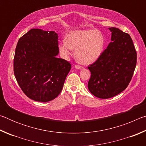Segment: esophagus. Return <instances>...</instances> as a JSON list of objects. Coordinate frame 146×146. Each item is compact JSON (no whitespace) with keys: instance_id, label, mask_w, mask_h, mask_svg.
<instances>
[{"instance_id":"34e87169","label":"esophagus","mask_w":146,"mask_h":146,"mask_svg":"<svg viewBox=\"0 0 146 146\" xmlns=\"http://www.w3.org/2000/svg\"><path fill=\"white\" fill-rule=\"evenodd\" d=\"M75 68L76 69H82V67L81 66H79V65H77V64H75Z\"/></svg>"}]
</instances>
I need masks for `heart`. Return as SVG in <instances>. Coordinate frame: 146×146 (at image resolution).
Instances as JSON below:
<instances>
[{"mask_svg": "<svg viewBox=\"0 0 146 146\" xmlns=\"http://www.w3.org/2000/svg\"><path fill=\"white\" fill-rule=\"evenodd\" d=\"M105 40L99 30H76L62 40L60 49L64 55H71L76 49V57L80 63H93L102 55Z\"/></svg>", "mask_w": 146, "mask_h": 146, "instance_id": "obj_1", "label": "heart"}]
</instances>
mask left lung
I'll use <instances>...</instances> for the list:
<instances>
[{"instance_id": "1", "label": "left lung", "mask_w": 146, "mask_h": 146, "mask_svg": "<svg viewBox=\"0 0 146 146\" xmlns=\"http://www.w3.org/2000/svg\"><path fill=\"white\" fill-rule=\"evenodd\" d=\"M111 41L95 62L88 66L89 91L106 99L117 95L129 85L137 65V51L128 33L110 28Z\"/></svg>"}]
</instances>
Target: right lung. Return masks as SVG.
Instances as JSON below:
<instances>
[{
	"label": "right lung",
	"mask_w": 146,
	"mask_h": 146,
	"mask_svg": "<svg viewBox=\"0 0 146 146\" xmlns=\"http://www.w3.org/2000/svg\"><path fill=\"white\" fill-rule=\"evenodd\" d=\"M58 35L31 29L19 38L13 60L15 76L31 99L47 102L58 97L71 68L70 62L57 58Z\"/></svg>",
	"instance_id": "right-lung-1"
}]
</instances>
